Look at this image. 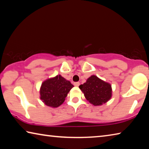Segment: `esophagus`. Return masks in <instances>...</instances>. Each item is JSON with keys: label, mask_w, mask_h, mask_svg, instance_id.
<instances>
[{"label": "esophagus", "mask_w": 149, "mask_h": 149, "mask_svg": "<svg viewBox=\"0 0 149 149\" xmlns=\"http://www.w3.org/2000/svg\"><path fill=\"white\" fill-rule=\"evenodd\" d=\"M79 85H80L79 82H75V83H74V85H75V87H78Z\"/></svg>", "instance_id": "esophagus-1"}]
</instances>
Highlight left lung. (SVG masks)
<instances>
[{"instance_id":"8db88e82","label":"left lung","mask_w":149,"mask_h":149,"mask_svg":"<svg viewBox=\"0 0 149 149\" xmlns=\"http://www.w3.org/2000/svg\"><path fill=\"white\" fill-rule=\"evenodd\" d=\"M79 89L89 102L95 106H100L107 103L112 96V85L108 82L92 75L86 82L79 85Z\"/></svg>"}]
</instances>
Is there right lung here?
Wrapping results in <instances>:
<instances>
[{
  "mask_svg": "<svg viewBox=\"0 0 149 149\" xmlns=\"http://www.w3.org/2000/svg\"><path fill=\"white\" fill-rule=\"evenodd\" d=\"M74 87L70 81L61 75L48 78L40 87V99L45 105L57 108L63 104L68 94Z\"/></svg>",
  "mask_w": 149,
  "mask_h": 149,
  "instance_id": "1",
  "label": "right lung"
}]
</instances>
